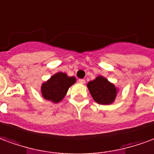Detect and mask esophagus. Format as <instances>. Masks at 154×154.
Here are the masks:
<instances>
[{"label": "esophagus", "mask_w": 154, "mask_h": 154, "mask_svg": "<svg viewBox=\"0 0 154 154\" xmlns=\"http://www.w3.org/2000/svg\"><path fill=\"white\" fill-rule=\"evenodd\" d=\"M79 82L80 84H82V85H85V79H79Z\"/></svg>", "instance_id": "34e87169"}]
</instances>
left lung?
I'll use <instances>...</instances> for the list:
<instances>
[{
	"instance_id": "8db88e82",
	"label": "left lung",
	"mask_w": 154,
	"mask_h": 154,
	"mask_svg": "<svg viewBox=\"0 0 154 154\" xmlns=\"http://www.w3.org/2000/svg\"><path fill=\"white\" fill-rule=\"evenodd\" d=\"M88 90L96 103L110 104L115 100L116 88L106 79L98 76L93 81L88 83Z\"/></svg>"
}]
</instances>
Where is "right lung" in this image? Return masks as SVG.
<instances>
[{
	"instance_id": "1",
	"label": "right lung",
	"mask_w": 154,
	"mask_h": 154,
	"mask_svg": "<svg viewBox=\"0 0 154 154\" xmlns=\"http://www.w3.org/2000/svg\"><path fill=\"white\" fill-rule=\"evenodd\" d=\"M75 83V77H68L66 74L61 72L57 73L42 85V94L45 99L58 103L62 100L68 88Z\"/></svg>"
}]
</instances>
